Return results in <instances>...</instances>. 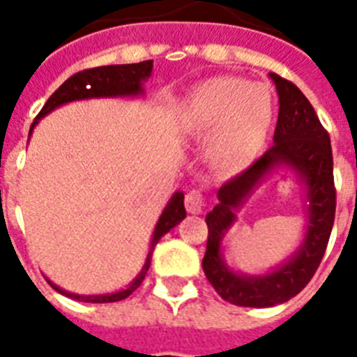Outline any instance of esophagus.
I'll list each match as a JSON object with an SVG mask.
<instances>
[{"instance_id":"obj_1","label":"esophagus","mask_w":357,"mask_h":357,"mask_svg":"<svg viewBox=\"0 0 357 357\" xmlns=\"http://www.w3.org/2000/svg\"><path fill=\"white\" fill-rule=\"evenodd\" d=\"M185 207L187 211L192 213V215H200L204 209H206V198L202 195L200 190H190L185 196Z\"/></svg>"}]
</instances>
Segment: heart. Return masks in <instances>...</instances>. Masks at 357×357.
<instances>
[{
    "label": "heart",
    "mask_w": 357,
    "mask_h": 357,
    "mask_svg": "<svg viewBox=\"0 0 357 357\" xmlns=\"http://www.w3.org/2000/svg\"><path fill=\"white\" fill-rule=\"evenodd\" d=\"M274 100L263 85L243 77H211L196 85L179 107L187 133L207 139L209 161L241 172L259 157L274 126Z\"/></svg>",
    "instance_id": "obj_1"
}]
</instances>
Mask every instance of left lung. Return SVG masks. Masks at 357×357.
<instances>
[{"mask_svg": "<svg viewBox=\"0 0 357 357\" xmlns=\"http://www.w3.org/2000/svg\"><path fill=\"white\" fill-rule=\"evenodd\" d=\"M280 98L274 146L243 174L218 189V204L207 213V250L204 272L224 300L243 307L283 304L310 283L326 252L335 218V187L330 135L298 86L278 74H268ZM282 166L291 167L305 185L306 234L287 261L265 275H243L229 269L222 255V241L236 222L238 209L263 178Z\"/></svg>", "mask_w": 357, "mask_h": 357, "instance_id": "8db88e82", "label": "left lung"}]
</instances>
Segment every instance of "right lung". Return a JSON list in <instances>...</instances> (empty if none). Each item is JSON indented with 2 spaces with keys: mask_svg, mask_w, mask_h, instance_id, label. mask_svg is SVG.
<instances>
[{
  "mask_svg": "<svg viewBox=\"0 0 357 357\" xmlns=\"http://www.w3.org/2000/svg\"><path fill=\"white\" fill-rule=\"evenodd\" d=\"M151 68H153V61H142L137 64H111V66H100V68H91L77 72L72 77L64 81L63 85L59 86L57 91L53 92L46 105L42 107L38 116L35 119L33 126L29 129V137L33 133V129L40 119H44L46 114L55 111L57 107L64 105L70 102H79V100H91V98H122V96H140L144 89V81L151 75ZM183 192L178 190L174 192L172 198L168 200L167 207L162 209L161 217L157 220L153 235H151L150 250L146 255V261L140 272L135 276V280L129 283L128 287L116 293H107V294H75L70 291H64L59 285L47 280V283L52 285L57 293L64 294L72 300L77 302H91V304H107V302H119V300L128 298L129 294L133 293L135 289L139 287L142 280H144L146 272L150 268L151 263V254L155 250V244L159 243V238L165 234H168L170 229L176 228L185 217V206H183Z\"/></svg>",
  "mask_w": 357,
  "mask_h": 357,
  "instance_id": "add662e5",
  "label": "right lung"
}]
</instances>
